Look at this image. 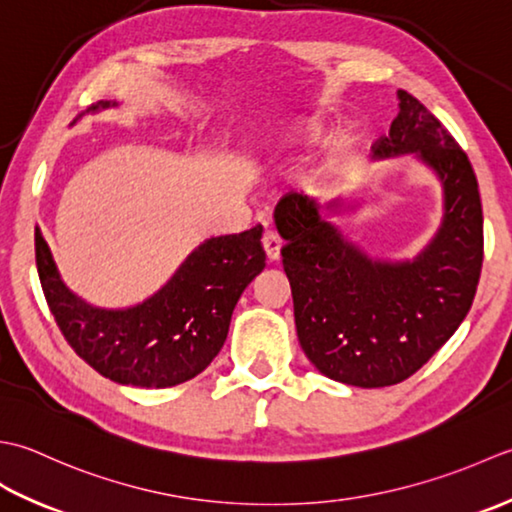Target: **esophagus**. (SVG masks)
<instances>
[{"mask_svg": "<svg viewBox=\"0 0 512 512\" xmlns=\"http://www.w3.org/2000/svg\"><path fill=\"white\" fill-rule=\"evenodd\" d=\"M263 249L267 258L274 263V260L280 258V249H283V241H280V236L276 232H265L263 236Z\"/></svg>", "mask_w": 512, "mask_h": 512, "instance_id": "obj_1", "label": "esophagus"}]
</instances>
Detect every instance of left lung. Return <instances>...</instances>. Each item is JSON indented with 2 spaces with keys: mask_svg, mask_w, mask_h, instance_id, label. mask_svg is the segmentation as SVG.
<instances>
[{
  "mask_svg": "<svg viewBox=\"0 0 512 512\" xmlns=\"http://www.w3.org/2000/svg\"><path fill=\"white\" fill-rule=\"evenodd\" d=\"M398 117L373 161L411 154L442 187V221L413 258H380L336 218L356 216L364 190L318 203L280 198L274 223L294 296L300 347L327 378L360 389L409 378L462 325L484 258V216L471 161L435 114L398 90Z\"/></svg>",
  "mask_w": 512,
  "mask_h": 512,
  "instance_id": "obj_1",
  "label": "left lung"
}]
</instances>
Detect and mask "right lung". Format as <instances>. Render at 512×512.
Listing matches in <instances>:
<instances>
[{"mask_svg": "<svg viewBox=\"0 0 512 512\" xmlns=\"http://www.w3.org/2000/svg\"><path fill=\"white\" fill-rule=\"evenodd\" d=\"M99 101L83 114L117 108ZM263 227L212 236L194 247L168 283L130 307H97L61 278L35 227L37 271L48 307L77 356L112 382L165 389L196 378L223 349L238 298L265 269Z\"/></svg>", "mask_w": 512, "mask_h": 512, "instance_id": "right-lung-1", "label": "right lung"}]
</instances>
